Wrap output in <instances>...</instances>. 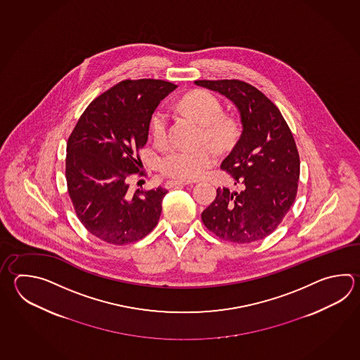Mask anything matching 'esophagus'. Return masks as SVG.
I'll use <instances>...</instances> for the list:
<instances>
[{
	"instance_id": "34e87169",
	"label": "esophagus",
	"mask_w": 360,
	"mask_h": 360,
	"mask_svg": "<svg viewBox=\"0 0 360 360\" xmlns=\"http://www.w3.org/2000/svg\"><path fill=\"white\" fill-rule=\"evenodd\" d=\"M191 182H188V181H168L167 184H165V187L167 188H172V187H176V186H184V184H190Z\"/></svg>"
}]
</instances>
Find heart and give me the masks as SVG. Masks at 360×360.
<instances>
[{"mask_svg": "<svg viewBox=\"0 0 360 360\" xmlns=\"http://www.w3.org/2000/svg\"><path fill=\"white\" fill-rule=\"evenodd\" d=\"M182 108L190 115L198 119L204 127V137L217 145L226 143L235 128L231 120L223 117L224 109L217 96L207 91H195L182 100ZM169 115L164 108L155 110L150 120V132L156 142H164L168 136ZM215 162V154L210 147L188 150L173 147L162 155L159 169L164 176L192 181L205 173Z\"/></svg>", "mask_w": 360, "mask_h": 360, "instance_id": "b5f03b06", "label": "heart"}]
</instances>
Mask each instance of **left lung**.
<instances>
[{
  "label": "left lung",
  "mask_w": 360,
  "mask_h": 360,
  "mask_svg": "<svg viewBox=\"0 0 360 360\" xmlns=\"http://www.w3.org/2000/svg\"><path fill=\"white\" fill-rule=\"evenodd\" d=\"M235 103L243 133L220 168L243 190H217L201 213L205 227L221 240L250 243L278 227L297 195L300 158L294 136L278 108L266 96L238 79L195 81Z\"/></svg>",
  "instance_id": "8db88e82"
}]
</instances>
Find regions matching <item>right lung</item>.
I'll list each match as a JSON object with an SVG mask.
<instances>
[{
    "label": "right lung",
    "instance_id": "obj_1",
    "mask_svg": "<svg viewBox=\"0 0 360 360\" xmlns=\"http://www.w3.org/2000/svg\"><path fill=\"white\" fill-rule=\"evenodd\" d=\"M176 84L162 79H125L96 97L66 143L68 193L91 235L111 245L140 241L158 224L167 190L129 191L128 178L146 176L140 150L150 120Z\"/></svg>",
    "mask_w": 360,
    "mask_h": 360
}]
</instances>
